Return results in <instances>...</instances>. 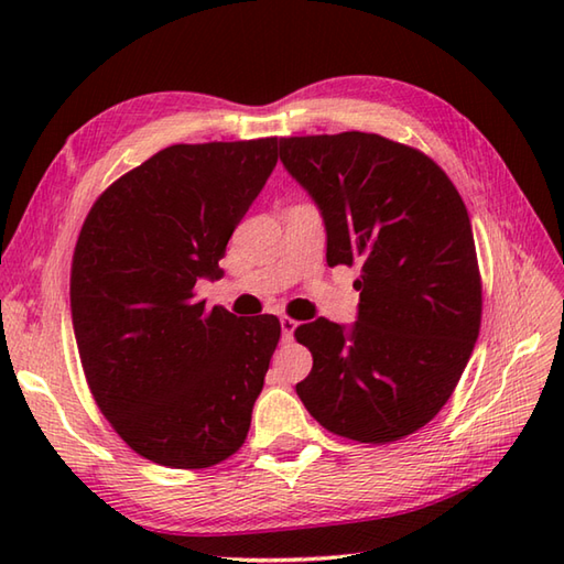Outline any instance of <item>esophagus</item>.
<instances>
[{"instance_id":"34e87169","label":"esophagus","mask_w":564,"mask_h":564,"mask_svg":"<svg viewBox=\"0 0 564 564\" xmlns=\"http://www.w3.org/2000/svg\"><path fill=\"white\" fill-rule=\"evenodd\" d=\"M297 327V322L293 317H281V332H283V339L291 341L293 339V332Z\"/></svg>"}]
</instances>
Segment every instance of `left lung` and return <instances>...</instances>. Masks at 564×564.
<instances>
[{
  "label": "left lung",
  "instance_id": "obj_1",
  "mask_svg": "<svg viewBox=\"0 0 564 564\" xmlns=\"http://www.w3.org/2000/svg\"><path fill=\"white\" fill-rule=\"evenodd\" d=\"M281 162L315 198L329 267H361L356 325L295 329L313 354L297 398L358 443L414 434L448 402L482 322L467 208L422 150L376 133L281 138Z\"/></svg>",
  "mask_w": 564,
  "mask_h": 564
}]
</instances>
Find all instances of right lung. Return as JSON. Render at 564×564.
<instances>
[{
	"label": "right lung",
	"instance_id": "obj_1",
	"mask_svg": "<svg viewBox=\"0 0 564 564\" xmlns=\"http://www.w3.org/2000/svg\"><path fill=\"white\" fill-rule=\"evenodd\" d=\"M279 162V138L170 145L104 191L84 220L69 305L84 378L130 448L200 470L242 448L281 339L275 315L196 297Z\"/></svg>",
	"mask_w": 564,
	"mask_h": 564
}]
</instances>
